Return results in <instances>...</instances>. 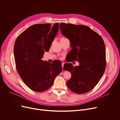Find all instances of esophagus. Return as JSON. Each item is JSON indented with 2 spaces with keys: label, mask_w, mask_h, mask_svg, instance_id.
Here are the masks:
<instances>
[{
  "label": "esophagus",
  "mask_w": 120,
  "mask_h": 120,
  "mask_svg": "<svg viewBox=\"0 0 120 120\" xmlns=\"http://www.w3.org/2000/svg\"><path fill=\"white\" fill-rule=\"evenodd\" d=\"M64 63H63V62H62V68H63V67H64Z\"/></svg>",
  "instance_id": "esophagus-1"
}]
</instances>
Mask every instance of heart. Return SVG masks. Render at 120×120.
<instances>
[{
	"instance_id": "heart-1",
	"label": "heart",
	"mask_w": 120,
	"mask_h": 120,
	"mask_svg": "<svg viewBox=\"0 0 120 120\" xmlns=\"http://www.w3.org/2000/svg\"><path fill=\"white\" fill-rule=\"evenodd\" d=\"M62 38H61V39H62Z\"/></svg>"
}]
</instances>
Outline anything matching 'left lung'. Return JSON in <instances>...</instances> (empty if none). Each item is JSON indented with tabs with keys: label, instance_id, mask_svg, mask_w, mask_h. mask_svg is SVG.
Instances as JSON below:
<instances>
[{
	"label": "left lung",
	"instance_id": "left-lung-1",
	"mask_svg": "<svg viewBox=\"0 0 120 120\" xmlns=\"http://www.w3.org/2000/svg\"><path fill=\"white\" fill-rule=\"evenodd\" d=\"M60 28L62 34L70 41L72 49L68 53V61L79 63L75 67L71 63L64 65V70L71 74L67 85L74 93H86L96 86L105 71L104 40L98 34L85 25L61 23Z\"/></svg>",
	"mask_w": 120,
	"mask_h": 120
}]
</instances>
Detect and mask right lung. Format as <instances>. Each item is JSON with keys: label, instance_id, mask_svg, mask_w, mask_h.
Listing matches in <instances>:
<instances>
[{"label": "right lung", "instance_id": "right-lung-1", "mask_svg": "<svg viewBox=\"0 0 120 120\" xmlns=\"http://www.w3.org/2000/svg\"><path fill=\"white\" fill-rule=\"evenodd\" d=\"M59 23L34 24L16 39L14 56L17 71L24 83L34 91L42 92L51 87L62 71V63L42 60L59 30Z\"/></svg>", "mask_w": 120, "mask_h": 120}]
</instances>
